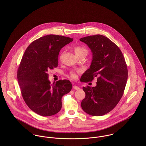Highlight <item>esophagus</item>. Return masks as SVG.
<instances>
[{"label": "esophagus", "mask_w": 146, "mask_h": 146, "mask_svg": "<svg viewBox=\"0 0 146 146\" xmlns=\"http://www.w3.org/2000/svg\"><path fill=\"white\" fill-rule=\"evenodd\" d=\"M73 89L75 90H79L80 89V88L76 85H74L73 86Z\"/></svg>", "instance_id": "esophagus-1"}]
</instances>
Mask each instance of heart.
Masks as SVG:
<instances>
[{
    "label": "heart",
    "instance_id": "b5f03b06",
    "mask_svg": "<svg viewBox=\"0 0 146 146\" xmlns=\"http://www.w3.org/2000/svg\"><path fill=\"white\" fill-rule=\"evenodd\" d=\"M74 52L75 53V54L79 57L81 55H85L86 56L88 54V50L87 49L84 48V46H76L74 49ZM76 72H79L80 70H76V71H71L70 72L69 74V78L71 79H75L77 78V74H76Z\"/></svg>",
    "mask_w": 146,
    "mask_h": 146
}]
</instances>
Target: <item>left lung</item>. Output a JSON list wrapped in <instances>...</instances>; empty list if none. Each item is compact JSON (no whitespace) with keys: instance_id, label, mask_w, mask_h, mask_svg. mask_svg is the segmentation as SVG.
<instances>
[{"instance_id":"1","label":"left lung","mask_w":146,"mask_h":146,"mask_svg":"<svg viewBox=\"0 0 146 146\" xmlns=\"http://www.w3.org/2000/svg\"><path fill=\"white\" fill-rule=\"evenodd\" d=\"M80 40L89 46L93 55L90 68L80 81L88 83L97 77L96 86L83 88L85 97L81 106L89 115L102 116L112 110L123 95L128 76L127 65L119 48L104 35L86 36Z\"/></svg>"}]
</instances>
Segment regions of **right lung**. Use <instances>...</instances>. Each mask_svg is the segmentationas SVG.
Here are the masks:
<instances>
[{
	"mask_svg": "<svg viewBox=\"0 0 146 146\" xmlns=\"http://www.w3.org/2000/svg\"><path fill=\"white\" fill-rule=\"evenodd\" d=\"M72 41L68 37L48 35L32 42L22 57L17 71L21 94L27 106L40 116L58 113L62 107L63 96L72 89L68 80L52 84L48 71L58 66L60 50Z\"/></svg>",
	"mask_w": 146,
	"mask_h": 146,
	"instance_id": "add662e5",
	"label": "right lung"
}]
</instances>
